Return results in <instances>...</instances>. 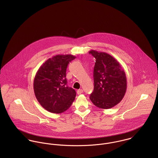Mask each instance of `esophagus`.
Returning a JSON list of instances; mask_svg holds the SVG:
<instances>
[{"label":"esophagus","mask_w":158,"mask_h":158,"mask_svg":"<svg viewBox=\"0 0 158 158\" xmlns=\"http://www.w3.org/2000/svg\"><path fill=\"white\" fill-rule=\"evenodd\" d=\"M77 94L79 95V94H82L83 92V89H78V90H77Z\"/></svg>","instance_id":"obj_1"}]
</instances>
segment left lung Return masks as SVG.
<instances>
[{"instance_id":"1","label":"left lung","mask_w":158,"mask_h":158,"mask_svg":"<svg viewBox=\"0 0 158 158\" xmlns=\"http://www.w3.org/2000/svg\"><path fill=\"white\" fill-rule=\"evenodd\" d=\"M96 59L94 68V89L90 100L97 107L110 109L123 99L127 87L125 72L118 61L110 54L91 50Z\"/></svg>"}]
</instances>
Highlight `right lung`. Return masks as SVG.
<instances>
[{
  "label": "right lung",
  "instance_id": "1",
  "mask_svg": "<svg viewBox=\"0 0 158 158\" xmlns=\"http://www.w3.org/2000/svg\"><path fill=\"white\" fill-rule=\"evenodd\" d=\"M76 58L73 55H57L48 58L38 70L33 89L40 104L48 112L60 114L75 100L76 92L67 86L66 69Z\"/></svg>",
  "mask_w": 158,
  "mask_h": 158
}]
</instances>
